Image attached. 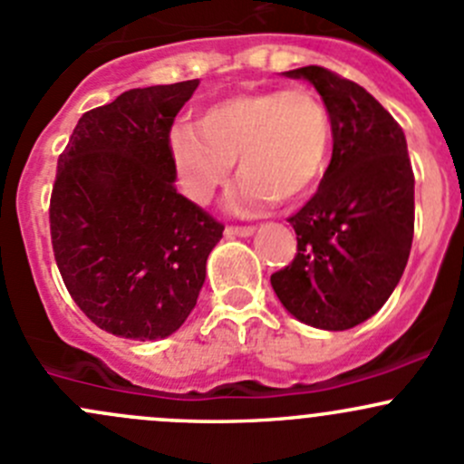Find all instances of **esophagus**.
<instances>
[{
    "instance_id": "esophagus-1",
    "label": "esophagus",
    "mask_w": 464,
    "mask_h": 464,
    "mask_svg": "<svg viewBox=\"0 0 464 464\" xmlns=\"http://www.w3.org/2000/svg\"><path fill=\"white\" fill-rule=\"evenodd\" d=\"M255 227H226V237H252Z\"/></svg>"
}]
</instances>
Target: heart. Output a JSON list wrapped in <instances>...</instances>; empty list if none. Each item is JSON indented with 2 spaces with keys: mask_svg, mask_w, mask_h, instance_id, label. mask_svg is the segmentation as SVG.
I'll list each match as a JSON object with an SVG mask.
<instances>
[{
  "mask_svg": "<svg viewBox=\"0 0 464 464\" xmlns=\"http://www.w3.org/2000/svg\"><path fill=\"white\" fill-rule=\"evenodd\" d=\"M169 142L185 197L209 203L237 160L243 179L232 205L256 214L276 198L299 200L317 188L331 162L333 125L313 91H250L214 102L198 127H176Z\"/></svg>",
  "mask_w": 464,
  "mask_h": 464,
  "instance_id": "heart-1",
  "label": "heart"
}]
</instances>
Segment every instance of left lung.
<instances>
[{"instance_id":"8db88e82","label":"left lung","mask_w":464,"mask_h":464,"mask_svg":"<svg viewBox=\"0 0 464 464\" xmlns=\"http://www.w3.org/2000/svg\"><path fill=\"white\" fill-rule=\"evenodd\" d=\"M322 95L333 159L317 194L288 218L297 256L270 276L284 308L313 328L348 331L386 304L413 241V169L402 127L360 84L322 66L285 71Z\"/></svg>"}]
</instances>
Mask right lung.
I'll use <instances>...</instances> for the list:
<instances>
[{
  "label": "right lung",
  "instance_id": "1",
  "mask_svg": "<svg viewBox=\"0 0 464 464\" xmlns=\"http://www.w3.org/2000/svg\"><path fill=\"white\" fill-rule=\"evenodd\" d=\"M198 80L129 89L75 125L57 160L51 238L73 302L102 331L156 342L197 305L223 226L176 192L169 129Z\"/></svg>",
  "mask_w": 464,
  "mask_h": 464
}]
</instances>
